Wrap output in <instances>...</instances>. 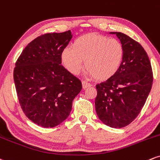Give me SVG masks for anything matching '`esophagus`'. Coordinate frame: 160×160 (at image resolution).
Here are the masks:
<instances>
[{
  "mask_svg": "<svg viewBox=\"0 0 160 160\" xmlns=\"http://www.w3.org/2000/svg\"><path fill=\"white\" fill-rule=\"evenodd\" d=\"M91 84L89 83V82H86V81H83L82 82V87H83L84 89H85V88H87L88 87H91Z\"/></svg>",
  "mask_w": 160,
  "mask_h": 160,
  "instance_id": "esophagus-1",
  "label": "esophagus"
}]
</instances>
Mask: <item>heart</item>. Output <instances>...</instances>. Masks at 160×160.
<instances>
[{"instance_id":"b5f03b06","label":"heart","mask_w":160,"mask_h":160,"mask_svg":"<svg viewBox=\"0 0 160 160\" xmlns=\"http://www.w3.org/2000/svg\"><path fill=\"white\" fill-rule=\"evenodd\" d=\"M124 55L122 43L116 39L91 33L78 38L72 47L64 48L62 62L69 72L78 75L84 67L88 75L98 80H106L118 72Z\"/></svg>"}]
</instances>
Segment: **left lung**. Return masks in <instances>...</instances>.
<instances>
[{
	"label": "left lung",
	"mask_w": 160,
	"mask_h": 160,
	"mask_svg": "<svg viewBox=\"0 0 160 160\" xmlns=\"http://www.w3.org/2000/svg\"><path fill=\"white\" fill-rule=\"evenodd\" d=\"M124 49L121 66L113 76L96 85L97 114L103 123L122 128L136 119L153 84V72L147 52L138 42L121 32H111Z\"/></svg>",
	"instance_id": "8db88e82"
}]
</instances>
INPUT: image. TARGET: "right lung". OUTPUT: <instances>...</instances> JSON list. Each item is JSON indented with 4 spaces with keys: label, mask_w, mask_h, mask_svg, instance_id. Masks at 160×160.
<instances>
[{
    "label": "right lung",
    "mask_w": 160,
    "mask_h": 160,
    "mask_svg": "<svg viewBox=\"0 0 160 160\" xmlns=\"http://www.w3.org/2000/svg\"><path fill=\"white\" fill-rule=\"evenodd\" d=\"M70 31L46 33L22 51L13 72L18 102L32 122L48 128L59 125L82 91L81 81L61 65V54L72 39Z\"/></svg>",
    "instance_id": "add662e5"
}]
</instances>
